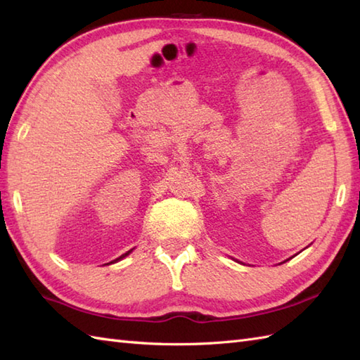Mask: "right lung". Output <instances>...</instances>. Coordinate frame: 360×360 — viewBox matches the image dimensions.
Returning a JSON list of instances; mask_svg holds the SVG:
<instances>
[{"label": "right lung", "mask_w": 360, "mask_h": 360, "mask_svg": "<svg viewBox=\"0 0 360 360\" xmlns=\"http://www.w3.org/2000/svg\"><path fill=\"white\" fill-rule=\"evenodd\" d=\"M129 252H131V250H128V252H127V254H124V255H122V257H119L117 259H120V258H124V257H127V255L129 254ZM117 259H114V262H117Z\"/></svg>", "instance_id": "add662e5"}]
</instances>
